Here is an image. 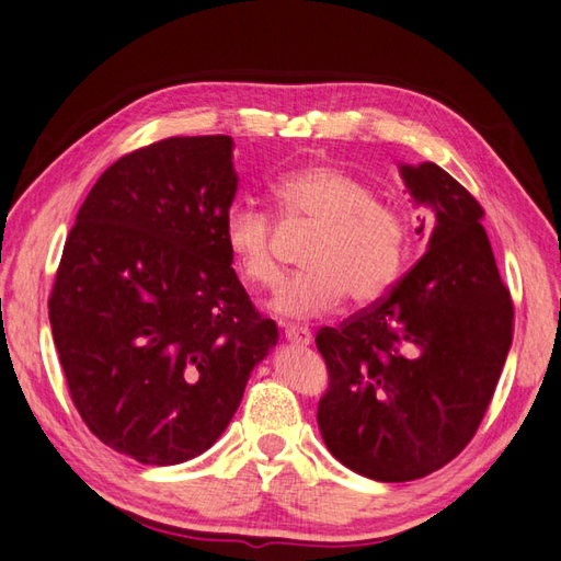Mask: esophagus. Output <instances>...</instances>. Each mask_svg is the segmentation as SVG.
Segmentation results:
<instances>
[{"label":"esophagus","mask_w":561,"mask_h":561,"mask_svg":"<svg viewBox=\"0 0 561 561\" xmlns=\"http://www.w3.org/2000/svg\"><path fill=\"white\" fill-rule=\"evenodd\" d=\"M286 342H291L296 346H308L312 342V334L308 328H298V324H286L284 330Z\"/></svg>","instance_id":"34e87169"}]
</instances>
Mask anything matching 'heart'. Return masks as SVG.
Listing matches in <instances>:
<instances>
[{
  "instance_id": "1",
  "label": "heart",
  "mask_w": 561,
  "mask_h": 561,
  "mask_svg": "<svg viewBox=\"0 0 561 561\" xmlns=\"http://www.w3.org/2000/svg\"><path fill=\"white\" fill-rule=\"evenodd\" d=\"M272 201L286 225H310L318 233L304 255V275L286 282L272 301L279 316L316 318L348 296L368 306L392 289L407 260V219L373 198L360 179L332 164H306L272 181ZM221 237L239 275L257 289H275L282 267L275 227L253 207H231Z\"/></svg>"
}]
</instances>
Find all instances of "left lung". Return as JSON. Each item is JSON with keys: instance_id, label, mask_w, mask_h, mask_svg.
<instances>
[{"instance_id": "8db88e82", "label": "left lung", "mask_w": 561, "mask_h": 561, "mask_svg": "<svg viewBox=\"0 0 561 561\" xmlns=\"http://www.w3.org/2000/svg\"><path fill=\"white\" fill-rule=\"evenodd\" d=\"M427 251L380 301L318 351L330 387L318 407L324 445L351 471L407 483L449 463L490 407L514 332V304L480 225L483 207L445 169L399 167Z\"/></svg>"}]
</instances>
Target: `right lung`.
<instances>
[{
    "mask_svg": "<svg viewBox=\"0 0 561 561\" xmlns=\"http://www.w3.org/2000/svg\"><path fill=\"white\" fill-rule=\"evenodd\" d=\"M229 136H176L116 160L64 243L49 324L73 407L148 466L210 449L277 344L221 237L239 176Z\"/></svg>",
    "mask_w": 561,
    "mask_h": 561,
    "instance_id": "obj_1",
    "label": "right lung"
}]
</instances>
